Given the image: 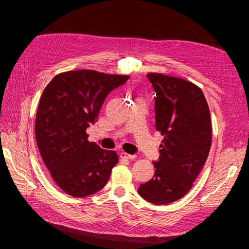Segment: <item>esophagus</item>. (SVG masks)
<instances>
[{"mask_svg": "<svg viewBox=\"0 0 249 249\" xmlns=\"http://www.w3.org/2000/svg\"><path fill=\"white\" fill-rule=\"evenodd\" d=\"M120 156H121V159H125V160H135L136 159L135 154H128L126 152H121Z\"/></svg>", "mask_w": 249, "mask_h": 249, "instance_id": "1", "label": "esophagus"}]
</instances>
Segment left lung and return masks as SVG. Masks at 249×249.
I'll use <instances>...</instances> for the list:
<instances>
[{
    "mask_svg": "<svg viewBox=\"0 0 249 249\" xmlns=\"http://www.w3.org/2000/svg\"><path fill=\"white\" fill-rule=\"evenodd\" d=\"M156 93L155 129L164 136L154 176L138 194L149 203L165 205L191 190L204 166L212 141L210 110L202 89L182 78L150 72Z\"/></svg>",
    "mask_w": 249,
    "mask_h": 249,
    "instance_id": "8db88e82",
    "label": "left lung"
}]
</instances>
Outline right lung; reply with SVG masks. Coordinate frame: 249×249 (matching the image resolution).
<instances>
[{
	"mask_svg": "<svg viewBox=\"0 0 249 249\" xmlns=\"http://www.w3.org/2000/svg\"><path fill=\"white\" fill-rule=\"evenodd\" d=\"M129 76L96 71L55 75L38 105L35 136L50 177L65 193L85 198L102 190L119 161L114 150L88 140L86 130L98 121L107 96Z\"/></svg>",
	"mask_w": 249,
	"mask_h": 249,
	"instance_id": "obj_1",
	"label": "right lung"
}]
</instances>
